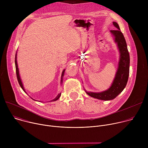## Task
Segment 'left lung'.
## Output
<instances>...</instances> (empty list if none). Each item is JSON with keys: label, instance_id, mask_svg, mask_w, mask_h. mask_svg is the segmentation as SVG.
Listing matches in <instances>:
<instances>
[{"label": "left lung", "instance_id": "left-lung-1", "mask_svg": "<svg viewBox=\"0 0 148 148\" xmlns=\"http://www.w3.org/2000/svg\"><path fill=\"white\" fill-rule=\"evenodd\" d=\"M113 25L116 30H110V33L113 37L114 42L116 44L119 53V58L117 71L111 86L108 90L99 92H88L84 89L90 97L104 101L115 98L124 90L127 84L130 74V58L126 40L118 23L113 22Z\"/></svg>", "mask_w": 148, "mask_h": 148}]
</instances>
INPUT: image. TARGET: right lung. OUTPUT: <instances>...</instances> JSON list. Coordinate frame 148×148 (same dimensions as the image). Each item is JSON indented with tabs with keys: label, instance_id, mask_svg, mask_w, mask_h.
I'll return each instance as SVG.
<instances>
[{
	"label": "right lung",
	"instance_id": "1",
	"mask_svg": "<svg viewBox=\"0 0 148 148\" xmlns=\"http://www.w3.org/2000/svg\"><path fill=\"white\" fill-rule=\"evenodd\" d=\"M15 66H16V75H17V80H18V84L21 87V88H22V90L24 91V92H25L26 94L27 92H26L25 90V88L23 87V83H22V80H21V78H20V74H19V71H18V65H17V52L16 53V56H15ZM65 69L63 70L62 72V74H61V84H62V80H63V77H64V72H65ZM61 96V93L58 94L57 95V96L53 99H52L51 101H50V102H51V101H57V99H59V98ZM32 99L34 100V101H36L34 99H33L32 98H31Z\"/></svg>",
	"mask_w": 148,
	"mask_h": 148
}]
</instances>
